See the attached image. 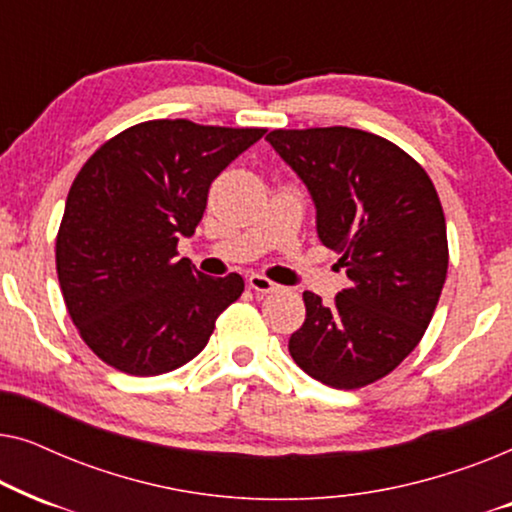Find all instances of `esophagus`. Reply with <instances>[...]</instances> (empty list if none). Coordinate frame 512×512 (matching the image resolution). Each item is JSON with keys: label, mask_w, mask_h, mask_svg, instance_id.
Returning <instances> with one entry per match:
<instances>
[{"label": "esophagus", "mask_w": 512, "mask_h": 512, "mask_svg": "<svg viewBox=\"0 0 512 512\" xmlns=\"http://www.w3.org/2000/svg\"><path fill=\"white\" fill-rule=\"evenodd\" d=\"M249 289H254L256 293H272V291L279 289V284L270 282V279L263 277V275H251L249 277Z\"/></svg>", "instance_id": "esophagus-1"}]
</instances>
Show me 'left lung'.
I'll use <instances>...</instances> for the list:
<instances>
[{"label":"left lung","mask_w":512,"mask_h":512,"mask_svg":"<svg viewBox=\"0 0 512 512\" xmlns=\"http://www.w3.org/2000/svg\"><path fill=\"white\" fill-rule=\"evenodd\" d=\"M279 158L317 209V235L340 254L349 286L331 305L305 291L293 361L333 389L389 375L419 345L447 277V230L424 167L373 132L272 130Z\"/></svg>","instance_id":"left-lung-1"}]
</instances>
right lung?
Returning <instances> with one entry per match:
<instances>
[{"mask_svg":"<svg viewBox=\"0 0 512 512\" xmlns=\"http://www.w3.org/2000/svg\"><path fill=\"white\" fill-rule=\"evenodd\" d=\"M263 135L146 121L102 144L76 174L55 265L69 317L111 368L139 377L181 368L242 296L237 272L202 275L177 242L195 233L212 181Z\"/></svg>","mask_w":512,"mask_h":512,"instance_id":"right-lung-1","label":"right lung"}]
</instances>
